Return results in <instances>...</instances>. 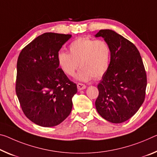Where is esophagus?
Returning <instances> with one entry per match:
<instances>
[{"mask_svg":"<svg viewBox=\"0 0 157 157\" xmlns=\"http://www.w3.org/2000/svg\"><path fill=\"white\" fill-rule=\"evenodd\" d=\"M77 86H78V89L79 91V90H82V89H84L86 88L85 84H84L82 83H78Z\"/></svg>","mask_w":157,"mask_h":157,"instance_id":"1","label":"esophagus"}]
</instances>
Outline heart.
<instances>
[{
	"label": "heart",
	"instance_id": "obj_1",
	"mask_svg": "<svg viewBox=\"0 0 157 157\" xmlns=\"http://www.w3.org/2000/svg\"><path fill=\"white\" fill-rule=\"evenodd\" d=\"M111 49L109 44L102 40L80 37L69 44L68 53L59 52L57 63L59 68L68 76L74 75L78 66L81 67L77 75L80 81H88L92 78H101L110 65Z\"/></svg>",
	"mask_w": 157,
	"mask_h": 157
}]
</instances>
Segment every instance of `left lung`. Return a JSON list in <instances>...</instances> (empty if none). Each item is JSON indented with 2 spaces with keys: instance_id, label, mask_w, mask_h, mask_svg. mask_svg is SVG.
<instances>
[{
  "instance_id": "1",
  "label": "left lung",
  "mask_w": 157,
  "mask_h": 157,
  "mask_svg": "<svg viewBox=\"0 0 157 157\" xmlns=\"http://www.w3.org/2000/svg\"><path fill=\"white\" fill-rule=\"evenodd\" d=\"M111 49L110 65L98 84L96 110L102 117L119 124L130 119L145 98L147 75L140 52L122 36L112 30H101Z\"/></svg>"
}]
</instances>
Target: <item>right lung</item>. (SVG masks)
Instances as JSON below:
<instances>
[{"label": "right lung", "instance_id": "right-lung-1", "mask_svg": "<svg viewBox=\"0 0 157 157\" xmlns=\"http://www.w3.org/2000/svg\"><path fill=\"white\" fill-rule=\"evenodd\" d=\"M71 35L44 33L23 48L17 63L16 94L27 118L44 127L59 125L71 113L77 85L57 63Z\"/></svg>", "mask_w": 157, "mask_h": 157}]
</instances>
